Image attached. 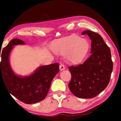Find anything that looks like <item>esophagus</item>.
<instances>
[{"label": "esophagus", "instance_id": "34e87169", "mask_svg": "<svg viewBox=\"0 0 121 121\" xmlns=\"http://www.w3.org/2000/svg\"><path fill=\"white\" fill-rule=\"evenodd\" d=\"M60 71L64 70V69H65V65H64L63 64H61L60 65Z\"/></svg>", "mask_w": 121, "mask_h": 121}]
</instances>
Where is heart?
<instances>
[{
    "label": "heart",
    "mask_w": 121,
    "mask_h": 121,
    "mask_svg": "<svg viewBox=\"0 0 121 121\" xmlns=\"http://www.w3.org/2000/svg\"><path fill=\"white\" fill-rule=\"evenodd\" d=\"M52 48L55 53L66 54L67 60L75 64L85 58L89 52L90 44L86 39L72 35L54 43Z\"/></svg>",
    "instance_id": "heart-1"
}]
</instances>
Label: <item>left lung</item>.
Wrapping results in <instances>:
<instances>
[{
  "label": "left lung",
  "mask_w": 121,
  "mask_h": 121,
  "mask_svg": "<svg viewBox=\"0 0 121 121\" xmlns=\"http://www.w3.org/2000/svg\"><path fill=\"white\" fill-rule=\"evenodd\" d=\"M91 40V55L83 63L69 68L72 75L69 88L76 97L91 98L97 96L107 87L113 68L111 50L101 36L86 30Z\"/></svg>",
  "instance_id": "8db88e82"
}]
</instances>
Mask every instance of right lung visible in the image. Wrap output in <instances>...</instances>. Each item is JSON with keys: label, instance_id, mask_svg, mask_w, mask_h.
I'll return each mask as SVG.
<instances>
[{"label": "right lung", "instance_id": "add662e5", "mask_svg": "<svg viewBox=\"0 0 121 121\" xmlns=\"http://www.w3.org/2000/svg\"><path fill=\"white\" fill-rule=\"evenodd\" d=\"M25 44L21 39L11 40L2 50L0 63V80L2 79L10 94L26 104H35L46 96L53 78L59 72V64L40 66L29 76L17 75L9 63V56L14 45Z\"/></svg>", "mask_w": 121, "mask_h": 121}]
</instances>
